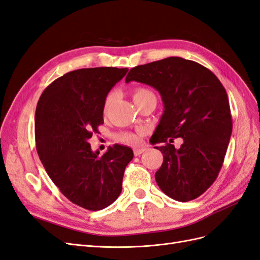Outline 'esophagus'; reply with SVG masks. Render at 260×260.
<instances>
[{
    "instance_id": "obj_1",
    "label": "esophagus",
    "mask_w": 260,
    "mask_h": 260,
    "mask_svg": "<svg viewBox=\"0 0 260 260\" xmlns=\"http://www.w3.org/2000/svg\"><path fill=\"white\" fill-rule=\"evenodd\" d=\"M146 151L145 147H135L133 148V153H135L136 156H140L142 153H144Z\"/></svg>"
}]
</instances>
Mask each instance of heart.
Here are the masks:
<instances>
[{"instance_id":"obj_1","label":"heart","mask_w":260,"mask_h":260,"mask_svg":"<svg viewBox=\"0 0 260 260\" xmlns=\"http://www.w3.org/2000/svg\"><path fill=\"white\" fill-rule=\"evenodd\" d=\"M132 99L135 101L136 105H139L140 103H142L143 101L148 100V99H156L155 94L153 91H151L147 88H143V86H140V88H136L132 91ZM116 100V93L111 92L107 94V96L104 100L103 103V113L106 114L109 108L112 107L113 103ZM142 132V131H141ZM140 132V133H141ZM115 140L118 141V142H122V143H127V144H136L139 142V135L133 132H119L115 136Z\"/></svg>"}]
</instances>
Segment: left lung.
I'll return each instance as SVG.
<instances>
[{
	"instance_id": "left-lung-1",
	"label": "left lung",
	"mask_w": 260,
	"mask_h": 260,
	"mask_svg": "<svg viewBox=\"0 0 260 260\" xmlns=\"http://www.w3.org/2000/svg\"><path fill=\"white\" fill-rule=\"evenodd\" d=\"M159 92L164 114L152 136L164 156L155 174L160 190L178 202L199 198L215 182L232 132L225 89L209 69L193 60L168 57L130 69L125 82ZM182 137L183 145L171 143Z\"/></svg>"
}]
</instances>
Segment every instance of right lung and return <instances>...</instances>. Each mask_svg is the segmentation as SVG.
Returning a JSON list of instances; mask_svg holds the SVG:
<instances>
[{"instance_id":"1","label":"right lung","mask_w":260,"mask_h":260,"mask_svg":"<svg viewBox=\"0 0 260 260\" xmlns=\"http://www.w3.org/2000/svg\"><path fill=\"white\" fill-rule=\"evenodd\" d=\"M128 68L77 69L57 78L39 99L36 145L49 177L61 194L88 210L113 204L122 190V178L132 149L115 144L102 156L89 139L104 123L103 103Z\"/></svg>"}]
</instances>
